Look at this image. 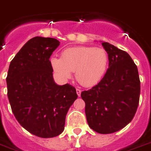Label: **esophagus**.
<instances>
[{
    "instance_id": "1",
    "label": "esophagus",
    "mask_w": 151,
    "mask_h": 151,
    "mask_svg": "<svg viewBox=\"0 0 151 151\" xmlns=\"http://www.w3.org/2000/svg\"><path fill=\"white\" fill-rule=\"evenodd\" d=\"M76 91H77V94L78 95V97L81 96V91L80 89H76Z\"/></svg>"
}]
</instances>
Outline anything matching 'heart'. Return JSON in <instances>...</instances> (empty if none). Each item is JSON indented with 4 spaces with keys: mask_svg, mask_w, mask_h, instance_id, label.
I'll list each match as a JSON object with an SVG mask.
<instances>
[{
    "mask_svg": "<svg viewBox=\"0 0 151 151\" xmlns=\"http://www.w3.org/2000/svg\"><path fill=\"white\" fill-rule=\"evenodd\" d=\"M50 65L62 81L71 78L75 71L76 80L83 87H92L104 78L108 68L109 57L103 48L87 46L68 47L61 58L52 57Z\"/></svg>",
    "mask_w": 151,
    "mask_h": 151,
    "instance_id": "b5f03b06",
    "label": "heart"
}]
</instances>
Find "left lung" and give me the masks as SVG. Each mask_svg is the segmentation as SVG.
<instances>
[{
  "instance_id": "1",
  "label": "left lung",
  "mask_w": 151,
  "mask_h": 151,
  "mask_svg": "<svg viewBox=\"0 0 151 151\" xmlns=\"http://www.w3.org/2000/svg\"><path fill=\"white\" fill-rule=\"evenodd\" d=\"M102 46L109 68L101 81L81 92L88 125L99 134H111L128 124L139 104L140 82L136 64L127 52L107 42Z\"/></svg>"
}]
</instances>
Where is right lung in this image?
<instances>
[{
    "label": "right lung",
    "instance_id": "add662e5",
    "mask_svg": "<svg viewBox=\"0 0 151 151\" xmlns=\"http://www.w3.org/2000/svg\"><path fill=\"white\" fill-rule=\"evenodd\" d=\"M59 45L55 38H31L11 60L6 78L16 119L28 132L42 138L64 131L66 115L78 98L73 86L58 85L53 78L50 58Z\"/></svg>",
    "mask_w": 151,
    "mask_h": 151
}]
</instances>
